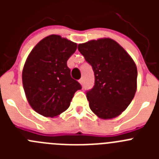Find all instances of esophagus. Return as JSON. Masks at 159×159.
<instances>
[{
    "label": "esophagus",
    "mask_w": 159,
    "mask_h": 159,
    "mask_svg": "<svg viewBox=\"0 0 159 159\" xmlns=\"http://www.w3.org/2000/svg\"><path fill=\"white\" fill-rule=\"evenodd\" d=\"M84 78H81L80 80H79V82H80V84H84Z\"/></svg>",
    "instance_id": "34e87169"
}]
</instances>
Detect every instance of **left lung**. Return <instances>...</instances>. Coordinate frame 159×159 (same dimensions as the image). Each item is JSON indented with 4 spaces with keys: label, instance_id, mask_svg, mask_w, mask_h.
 <instances>
[{
    "label": "left lung",
    "instance_id": "1",
    "mask_svg": "<svg viewBox=\"0 0 159 159\" xmlns=\"http://www.w3.org/2000/svg\"><path fill=\"white\" fill-rule=\"evenodd\" d=\"M92 67L95 84L86 92L91 110L101 119L119 116L128 107L137 88V67L128 53L106 38L78 45Z\"/></svg>",
    "mask_w": 159,
    "mask_h": 159
}]
</instances>
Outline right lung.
<instances>
[{
  "instance_id": "right-lung-1",
  "label": "right lung",
  "mask_w": 159,
  "mask_h": 159,
  "mask_svg": "<svg viewBox=\"0 0 159 159\" xmlns=\"http://www.w3.org/2000/svg\"><path fill=\"white\" fill-rule=\"evenodd\" d=\"M77 44L51 35L35 46L22 72V81L29 104L45 117H55L69 107L76 91L82 86L71 78L67 61Z\"/></svg>"
}]
</instances>
